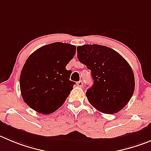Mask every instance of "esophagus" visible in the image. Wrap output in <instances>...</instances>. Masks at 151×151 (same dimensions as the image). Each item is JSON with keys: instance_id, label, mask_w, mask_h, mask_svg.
<instances>
[{"instance_id": "34e87169", "label": "esophagus", "mask_w": 151, "mask_h": 151, "mask_svg": "<svg viewBox=\"0 0 151 151\" xmlns=\"http://www.w3.org/2000/svg\"><path fill=\"white\" fill-rule=\"evenodd\" d=\"M77 85L78 86H83V82L82 80H80V81H78V82L77 83Z\"/></svg>"}]
</instances>
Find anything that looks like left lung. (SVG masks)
<instances>
[{
	"instance_id": "left-lung-1",
	"label": "left lung",
	"mask_w": 151,
	"mask_h": 151,
	"mask_svg": "<svg viewBox=\"0 0 151 151\" xmlns=\"http://www.w3.org/2000/svg\"><path fill=\"white\" fill-rule=\"evenodd\" d=\"M77 58L91 71L92 86L87 89L90 104L99 112L114 114L122 110L133 95L135 78L129 63L106 46H78Z\"/></svg>"
}]
</instances>
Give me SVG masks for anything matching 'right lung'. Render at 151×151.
<instances>
[{"instance_id":"right-lung-1","label":"right lung","mask_w":151,"mask_h":151,"mask_svg":"<svg viewBox=\"0 0 151 151\" xmlns=\"http://www.w3.org/2000/svg\"><path fill=\"white\" fill-rule=\"evenodd\" d=\"M76 53V47L54 42L37 49L25 62L20 75L22 96L28 106L50 114L63 106L75 83L65 68Z\"/></svg>"}]
</instances>
